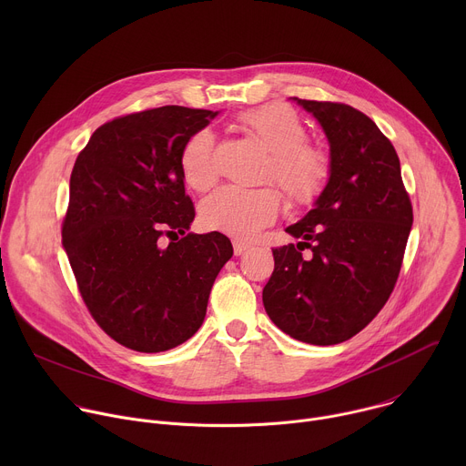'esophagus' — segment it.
<instances>
[{
	"label": "esophagus",
	"instance_id": "obj_1",
	"mask_svg": "<svg viewBox=\"0 0 466 466\" xmlns=\"http://www.w3.org/2000/svg\"><path fill=\"white\" fill-rule=\"evenodd\" d=\"M248 250V245L247 243H241V241H234V254L236 256H241Z\"/></svg>",
	"mask_w": 466,
	"mask_h": 466
}]
</instances>
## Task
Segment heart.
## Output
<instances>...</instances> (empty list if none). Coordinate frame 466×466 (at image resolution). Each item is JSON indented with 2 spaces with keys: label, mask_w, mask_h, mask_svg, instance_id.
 Returning a JSON list of instances; mask_svg holds the SVG:
<instances>
[{
  "label": "heart",
  "mask_w": 466,
  "mask_h": 466,
  "mask_svg": "<svg viewBox=\"0 0 466 466\" xmlns=\"http://www.w3.org/2000/svg\"><path fill=\"white\" fill-rule=\"evenodd\" d=\"M239 127L271 155L265 178H273L293 205L309 207L324 193L329 158L308 144V128L295 110L280 103L265 105L241 114ZM180 169L195 191H208L218 182L216 138L210 130H197L186 140ZM279 212L280 195L273 187H223L205 201L201 223L236 239H252Z\"/></svg>",
  "instance_id": "b5f03b06"
}]
</instances>
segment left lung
<instances>
[{
    "mask_svg": "<svg viewBox=\"0 0 466 466\" xmlns=\"http://www.w3.org/2000/svg\"><path fill=\"white\" fill-rule=\"evenodd\" d=\"M322 127L329 180L313 208L273 248L263 288L271 320L297 341L338 345L361 331L387 302L402 268L413 208L392 144L363 112L291 97ZM309 248L311 258H302Z\"/></svg>",
    "mask_w": 466,
    "mask_h": 466,
    "instance_id": "left-lung-1",
    "label": "left lung"
}]
</instances>
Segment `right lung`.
<instances>
[{
  "label": "right lung",
  "instance_id": "1",
  "mask_svg": "<svg viewBox=\"0 0 466 466\" xmlns=\"http://www.w3.org/2000/svg\"><path fill=\"white\" fill-rule=\"evenodd\" d=\"M218 114L175 105L128 114L101 125L76 160L62 245L92 317L127 349L187 341L232 258L221 232H187L195 210L180 169L186 140Z\"/></svg>",
  "mask_w": 466,
  "mask_h": 466
}]
</instances>
